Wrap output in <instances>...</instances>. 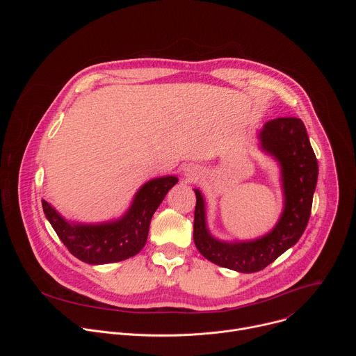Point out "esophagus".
I'll return each instance as SVG.
<instances>
[{"label":"esophagus","instance_id":"1","mask_svg":"<svg viewBox=\"0 0 356 356\" xmlns=\"http://www.w3.org/2000/svg\"><path fill=\"white\" fill-rule=\"evenodd\" d=\"M198 173H200V169H198L197 166H188V168L184 169V176H186L187 179H191V180H193L194 177H197Z\"/></svg>","mask_w":356,"mask_h":356}]
</instances>
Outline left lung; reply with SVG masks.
I'll list each match as a JSON object with an SVG mask.
<instances>
[{"instance_id": "8db88e82", "label": "left lung", "mask_w": 356, "mask_h": 356, "mask_svg": "<svg viewBox=\"0 0 356 356\" xmlns=\"http://www.w3.org/2000/svg\"><path fill=\"white\" fill-rule=\"evenodd\" d=\"M261 149L273 156L282 170L284 209L275 228L253 241L224 242L216 239L206 222V204L201 191L195 193L194 243L210 262L241 273L265 269L291 248L307 227L318 177V163L302 121L276 118L259 132Z\"/></svg>"}]
</instances>
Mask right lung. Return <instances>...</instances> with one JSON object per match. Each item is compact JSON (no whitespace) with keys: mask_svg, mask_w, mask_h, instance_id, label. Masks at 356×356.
Returning a JSON list of instances; mask_svg holds the SVG:
<instances>
[{"mask_svg":"<svg viewBox=\"0 0 356 356\" xmlns=\"http://www.w3.org/2000/svg\"><path fill=\"white\" fill-rule=\"evenodd\" d=\"M176 183L175 176L149 180L138 190L129 210L120 220L103 224L69 222L44 200L42 207L73 257L90 265L114 264L135 257L145 246L152 216Z\"/></svg>","mask_w":356,"mask_h":356,"instance_id":"obj_1","label":"right lung"}]
</instances>
